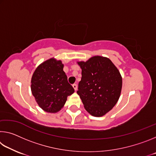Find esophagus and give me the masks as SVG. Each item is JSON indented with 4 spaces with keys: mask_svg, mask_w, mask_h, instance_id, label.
<instances>
[{
    "mask_svg": "<svg viewBox=\"0 0 156 156\" xmlns=\"http://www.w3.org/2000/svg\"><path fill=\"white\" fill-rule=\"evenodd\" d=\"M73 89H74V90L75 91H76L77 90V89H78V85L76 84H73Z\"/></svg>",
    "mask_w": 156,
    "mask_h": 156,
    "instance_id": "obj_1",
    "label": "esophagus"
}]
</instances>
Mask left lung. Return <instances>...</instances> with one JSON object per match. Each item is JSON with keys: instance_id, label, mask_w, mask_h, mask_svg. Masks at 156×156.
<instances>
[{"instance_id": "left-lung-1", "label": "left lung", "mask_w": 156, "mask_h": 156, "mask_svg": "<svg viewBox=\"0 0 156 156\" xmlns=\"http://www.w3.org/2000/svg\"><path fill=\"white\" fill-rule=\"evenodd\" d=\"M78 63L82 69V78L77 94L91 115H104L120 98L122 81L119 71L109 58L102 56Z\"/></svg>"}]
</instances>
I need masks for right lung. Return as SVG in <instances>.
<instances>
[{
	"label": "right lung",
	"mask_w": 156,
	"mask_h": 156,
	"mask_svg": "<svg viewBox=\"0 0 156 156\" xmlns=\"http://www.w3.org/2000/svg\"><path fill=\"white\" fill-rule=\"evenodd\" d=\"M31 89L37 103L44 111L55 113L61 109L74 89L68 83L60 60L51 58L38 67L31 78Z\"/></svg>",
	"instance_id": "obj_1"
}]
</instances>
